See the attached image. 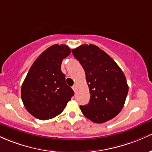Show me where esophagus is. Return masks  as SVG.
I'll return each mask as SVG.
<instances>
[{"mask_svg": "<svg viewBox=\"0 0 152 152\" xmlns=\"http://www.w3.org/2000/svg\"><path fill=\"white\" fill-rule=\"evenodd\" d=\"M72 88L73 90H74V91L75 92V91H76V89H77V85H73Z\"/></svg>", "mask_w": 152, "mask_h": 152, "instance_id": "1", "label": "esophagus"}]
</instances>
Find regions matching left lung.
<instances>
[{
	"label": "left lung",
	"mask_w": 152,
	"mask_h": 152,
	"mask_svg": "<svg viewBox=\"0 0 152 152\" xmlns=\"http://www.w3.org/2000/svg\"><path fill=\"white\" fill-rule=\"evenodd\" d=\"M72 52L84 69L90 90V102L80 105L82 113L97 124L113 118L124 107L129 92L121 69L94 44H83Z\"/></svg>",
	"instance_id": "left-lung-1"
}]
</instances>
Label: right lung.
Listing matches in <instances>:
<instances>
[{
    "mask_svg": "<svg viewBox=\"0 0 152 152\" xmlns=\"http://www.w3.org/2000/svg\"><path fill=\"white\" fill-rule=\"evenodd\" d=\"M71 51L65 44H54L44 51L31 67L21 86L26 109L40 120L60 114L74 95L61 70L62 60Z\"/></svg>",
    "mask_w": 152,
    "mask_h": 152,
    "instance_id": "right-lung-1",
    "label": "right lung"
}]
</instances>
